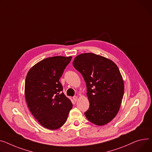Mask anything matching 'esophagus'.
<instances>
[{
	"instance_id": "esophagus-1",
	"label": "esophagus",
	"mask_w": 152,
	"mask_h": 152,
	"mask_svg": "<svg viewBox=\"0 0 152 152\" xmlns=\"http://www.w3.org/2000/svg\"><path fill=\"white\" fill-rule=\"evenodd\" d=\"M73 99L75 101V102H76V101L77 100V96H74L73 97Z\"/></svg>"
}]
</instances>
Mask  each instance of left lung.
I'll list each match as a JSON object with an SVG mask.
<instances>
[{
	"label": "left lung",
	"instance_id": "8db88e82",
	"mask_svg": "<svg viewBox=\"0 0 152 152\" xmlns=\"http://www.w3.org/2000/svg\"><path fill=\"white\" fill-rule=\"evenodd\" d=\"M73 65L86 84L90 106L86 117L96 125L107 124L118 113L124 94V80L117 66L94 53L77 56Z\"/></svg>",
	"mask_w": 152,
	"mask_h": 152
}]
</instances>
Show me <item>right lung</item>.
I'll return each instance as SVG.
<instances>
[{
	"instance_id": "1",
	"label": "right lung",
	"mask_w": 152,
	"mask_h": 152,
	"mask_svg": "<svg viewBox=\"0 0 152 152\" xmlns=\"http://www.w3.org/2000/svg\"><path fill=\"white\" fill-rule=\"evenodd\" d=\"M72 57L55 56L35 65L27 75L25 97L30 112L43 126L56 129L66 122L73 106L59 79Z\"/></svg>"
}]
</instances>
